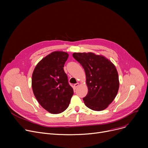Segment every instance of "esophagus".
Returning a JSON list of instances; mask_svg holds the SVG:
<instances>
[{
	"label": "esophagus",
	"instance_id": "1",
	"mask_svg": "<svg viewBox=\"0 0 148 148\" xmlns=\"http://www.w3.org/2000/svg\"><path fill=\"white\" fill-rule=\"evenodd\" d=\"M79 83H77L74 84V89H76L77 87L79 86Z\"/></svg>",
	"mask_w": 148,
	"mask_h": 148
}]
</instances>
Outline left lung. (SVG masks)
Instances as JSON below:
<instances>
[{
	"instance_id": "1",
	"label": "left lung",
	"mask_w": 148,
	"mask_h": 148,
	"mask_svg": "<svg viewBox=\"0 0 148 148\" xmlns=\"http://www.w3.org/2000/svg\"><path fill=\"white\" fill-rule=\"evenodd\" d=\"M73 56L86 73L88 92L83 98L84 104L94 111H102L117 95L119 80L117 69L105 56L94 53H74Z\"/></svg>"
}]
</instances>
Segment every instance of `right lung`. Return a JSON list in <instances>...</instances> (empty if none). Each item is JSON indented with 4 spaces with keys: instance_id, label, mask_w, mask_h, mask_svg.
Masks as SVG:
<instances>
[{
    "instance_id": "right-lung-1",
    "label": "right lung",
    "mask_w": 148,
    "mask_h": 148,
    "mask_svg": "<svg viewBox=\"0 0 148 148\" xmlns=\"http://www.w3.org/2000/svg\"><path fill=\"white\" fill-rule=\"evenodd\" d=\"M68 56L65 51H53L38 62L32 73L34 94L40 104L51 114L64 112L74 94L64 70Z\"/></svg>"
}]
</instances>
